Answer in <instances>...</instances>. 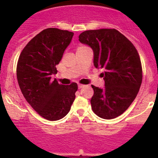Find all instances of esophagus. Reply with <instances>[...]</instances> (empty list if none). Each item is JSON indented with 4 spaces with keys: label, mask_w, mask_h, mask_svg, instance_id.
I'll list each match as a JSON object with an SVG mask.
<instances>
[{
    "label": "esophagus",
    "mask_w": 158,
    "mask_h": 158,
    "mask_svg": "<svg viewBox=\"0 0 158 158\" xmlns=\"http://www.w3.org/2000/svg\"><path fill=\"white\" fill-rule=\"evenodd\" d=\"M84 87V85H81V84H78V89H81V88Z\"/></svg>",
    "instance_id": "1"
}]
</instances>
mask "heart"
I'll return each instance as SVG.
<instances>
[{
    "mask_svg": "<svg viewBox=\"0 0 158 158\" xmlns=\"http://www.w3.org/2000/svg\"><path fill=\"white\" fill-rule=\"evenodd\" d=\"M83 47H85V46H80V47H77V50H79V49H81V48H83Z\"/></svg>",
    "mask_w": 158,
    "mask_h": 158,
    "instance_id": "obj_1",
    "label": "heart"
}]
</instances>
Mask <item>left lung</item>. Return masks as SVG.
Here are the masks:
<instances>
[{
    "label": "left lung",
    "instance_id": "left-lung-1",
    "mask_svg": "<svg viewBox=\"0 0 158 158\" xmlns=\"http://www.w3.org/2000/svg\"><path fill=\"white\" fill-rule=\"evenodd\" d=\"M79 41L90 46L94 65L104 69L105 87L93 85L91 106L96 115L111 119L122 115L135 99L142 81V68L133 43L116 29H98L82 32Z\"/></svg>",
    "mask_w": 158,
    "mask_h": 158
}]
</instances>
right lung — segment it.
<instances>
[{
	"label": "right lung",
	"instance_id": "add662e5",
	"mask_svg": "<svg viewBox=\"0 0 158 158\" xmlns=\"http://www.w3.org/2000/svg\"><path fill=\"white\" fill-rule=\"evenodd\" d=\"M73 36V33L67 30L45 29L28 42L18 59L16 77L22 94L33 109L47 120L65 117L77 91L74 82L63 85L56 79L51 81Z\"/></svg>",
	"mask_w": 158,
	"mask_h": 158
}]
</instances>
